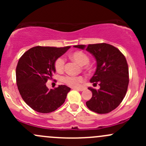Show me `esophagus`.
Instances as JSON below:
<instances>
[{
  "label": "esophagus",
  "mask_w": 146,
  "mask_h": 146,
  "mask_svg": "<svg viewBox=\"0 0 146 146\" xmlns=\"http://www.w3.org/2000/svg\"><path fill=\"white\" fill-rule=\"evenodd\" d=\"M76 90H77L78 91H83L84 90H85V88H75Z\"/></svg>",
  "instance_id": "1"
}]
</instances>
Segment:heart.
Segmentation results:
<instances>
[{
    "instance_id": "b5f03b06",
    "label": "heart",
    "mask_w": 146,
    "mask_h": 146,
    "mask_svg": "<svg viewBox=\"0 0 146 146\" xmlns=\"http://www.w3.org/2000/svg\"><path fill=\"white\" fill-rule=\"evenodd\" d=\"M70 57L77 62L78 64H80V66H85L87 65L89 62V56L87 55L85 53L82 52L80 51H75V52L70 54ZM65 61L64 58L59 57L57 58L54 62V68L57 72H62L64 69ZM86 68H88L89 66H86ZM84 80V78L82 76H67L63 78V82L68 85V86L72 87V88H77L79 86L81 82Z\"/></svg>"
}]
</instances>
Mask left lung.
Segmentation results:
<instances>
[{
    "instance_id": "left-lung-1",
    "label": "left lung",
    "mask_w": 146,
    "mask_h": 146,
    "mask_svg": "<svg viewBox=\"0 0 146 146\" xmlns=\"http://www.w3.org/2000/svg\"><path fill=\"white\" fill-rule=\"evenodd\" d=\"M74 47L85 48L96 59L97 68L90 82L94 85L98 83L100 88H88L92 97L86 102L87 107L98 114H107L115 110L124 98L129 82V67L123 54L114 46L106 43Z\"/></svg>"
}]
</instances>
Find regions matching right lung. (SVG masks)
I'll list each match as a JSON object with an SVG mask.
<instances>
[{
  "mask_svg": "<svg viewBox=\"0 0 146 146\" xmlns=\"http://www.w3.org/2000/svg\"><path fill=\"white\" fill-rule=\"evenodd\" d=\"M70 46L32 47L19 59L16 68V81L23 100L35 111L50 113L64 103L70 88L59 85L48 89L46 82L56 72L54 62Z\"/></svg>",
  "mask_w": 146,
  "mask_h": 146,
  "instance_id": "right-lung-1",
  "label": "right lung"
}]
</instances>
